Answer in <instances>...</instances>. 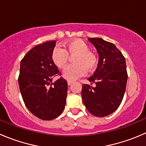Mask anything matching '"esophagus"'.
<instances>
[{
  "label": "esophagus",
  "instance_id": "34e87169",
  "mask_svg": "<svg viewBox=\"0 0 146 146\" xmlns=\"http://www.w3.org/2000/svg\"><path fill=\"white\" fill-rule=\"evenodd\" d=\"M67 83H68V86H70V85L73 83V80H67Z\"/></svg>",
  "mask_w": 146,
  "mask_h": 146
}]
</instances>
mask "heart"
Wrapping results in <instances>:
<instances>
[{
  "instance_id": "1",
  "label": "heart",
  "mask_w": 146,
  "mask_h": 146,
  "mask_svg": "<svg viewBox=\"0 0 146 146\" xmlns=\"http://www.w3.org/2000/svg\"><path fill=\"white\" fill-rule=\"evenodd\" d=\"M74 56V64L68 66L63 71V76L68 80H75L86 73V70L91 71L96 68L97 59L90 52V48L84 41L79 39L71 40L63 45V48L57 46L51 54L52 61L59 68H64L67 65L69 56Z\"/></svg>"
}]
</instances>
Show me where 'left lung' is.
I'll return each mask as SVG.
<instances>
[{"label": "left lung", "instance_id": "1", "mask_svg": "<svg viewBox=\"0 0 146 146\" xmlns=\"http://www.w3.org/2000/svg\"><path fill=\"white\" fill-rule=\"evenodd\" d=\"M99 56L96 71L88 80L96 87L83 84L82 98L88 111L97 117H104L116 111L126 88L128 73L125 57L112 43L100 38H90Z\"/></svg>", "mask_w": 146, "mask_h": 146}]
</instances>
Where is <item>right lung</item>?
<instances>
[{
	"label": "right lung",
	"instance_id": "obj_1",
	"mask_svg": "<svg viewBox=\"0 0 146 146\" xmlns=\"http://www.w3.org/2000/svg\"><path fill=\"white\" fill-rule=\"evenodd\" d=\"M56 40L38 45L25 54L21 61L18 84L23 100L27 108L35 116L50 121L61 114L67 96V81L53 63L51 54Z\"/></svg>",
	"mask_w": 146,
	"mask_h": 146
}]
</instances>
